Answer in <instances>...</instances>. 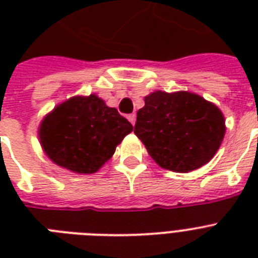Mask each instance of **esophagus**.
<instances>
[{"instance_id":"obj_1","label":"esophagus","mask_w":258,"mask_h":258,"mask_svg":"<svg viewBox=\"0 0 258 258\" xmlns=\"http://www.w3.org/2000/svg\"><path fill=\"white\" fill-rule=\"evenodd\" d=\"M127 119H128L130 123L134 125L135 124V120H137V116H135V113H131V115H128V116H127Z\"/></svg>"}]
</instances>
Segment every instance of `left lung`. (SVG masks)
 Listing matches in <instances>:
<instances>
[{
	"label": "left lung",
	"mask_w": 258,
	"mask_h": 258,
	"mask_svg": "<svg viewBox=\"0 0 258 258\" xmlns=\"http://www.w3.org/2000/svg\"><path fill=\"white\" fill-rule=\"evenodd\" d=\"M224 113L187 91H155L145 97L134 133L162 169L188 172L210 162L224 141Z\"/></svg>",
	"instance_id": "obj_1"
}]
</instances>
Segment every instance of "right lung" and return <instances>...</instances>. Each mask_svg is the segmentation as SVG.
I'll return each instance as SVG.
<instances>
[{
	"mask_svg": "<svg viewBox=\"0 0 258 258\" xmlns=\"http://www.w3.org/2000/svg\"><path fill=\"white\" fill-rule=\"evenodd\" d=\"M133 124L92 93L56 105L38 127L46 157L76 174H93L109 161Z\"/></svg>",
	"mask_w": 258,
	"mask_h": 258,
	"instance_id": "right-lung-1",
	"label": "right lung"
}]
</instances>
